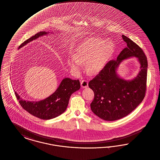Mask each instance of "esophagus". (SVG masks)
Wrapping results in <instances>:
<instances>
[{"instance_id":"esophagus-1","label":"esophagus","mask_w":160,"mask_h":160,"mask_svg":"<svg viewBox=\"0 0 160 160\" xmlns=\"http://www.w3.org/2000/svg\"><path fill=\"white\" fill-rule=\"evenodd\" d=\"M81 86L82 88H87L88 86V80H82L81 82Z\"/></svg>"}]
</instances>
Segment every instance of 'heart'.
<instances>
[{
  "instance_id": "heart-1",
  "label": "heart",
  "mask_w": 160,
  "mask_h": 160,
  "mask_svg": "<svg viewBox=\"0 0 160 160\" xmlns=\"http://www.w3.org/2000/svg\"><path fill=\"white\" fill-rule=\"evenodd\" d=\"M115 51L112 42L99 38H88L85 39L76 48L75 57L68 59V65L77 71L82 63L86 62L88 72L97 74L101 71Z\"/></svg>"
}]
</instances>
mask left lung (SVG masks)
Masks as SVG:
<instances>
[{
    "instance_id": "left-lung-1",
    "label": "left lung",
    "mask_w": 160,
    "mask_h": 160,
    "mask_svg": "<svg viewBox=\"0 0 160 160\" xmlns=\"http://www.w3.org/2000/svg\"><path fill=\"white\" fill-rule=\"evenodd\" d=\"M122 38L127 47L122 49L117 60L109 61L88 84L94 93L91 110L106 121H114L127 116L141 103L146 92L147 57L131 39L124 35ZM131 56L139 58L141 70L135 79L126 81L117 75L116 69L123 59Z\"/></svg>"
}]
</instances>
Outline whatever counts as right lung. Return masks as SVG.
Segmentation results:
<instances>
[{"instance_id": "right-lung-1", "label": "right lung", "mask_w": 160, "mask_h": 160, "mask_svg": "<svg viewBox=\"0 0 160 160\" xmlns=\"http://www.w3.org/2000/svg\"><path fill=\"white\" fill-rule=\"evenodd\" d=\"M47 34V32L45 31L39 32L25 41L19 48ZM80 88L79 80L65 78L62 81L56 92L45 100L39 102H29L23 100L16 92L15 95L20 106L28 112L40 119L49 120L56 118L66 111L71 95Z\"/></svg>"}]
</instances>
